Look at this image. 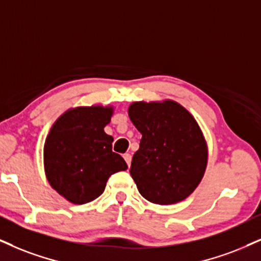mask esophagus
I'll return each mask as SVG.
<instances>
[{"label":"esophagus","mask_w":261,"mask_h":261,"mask_svg":"<svg viewBox=\"0 0 261 261\" xmlns=\"http://www.w3.org/2000/svg\"><path fill=\"white\" fill-rule=\"evenodd\" d=\"M123 159H124L125 162H127L128 167H129V166H130V162H132V156L129 155V153H124V155H123Z\"/></svg>","instance_id":"34e87169"}]
</instances>
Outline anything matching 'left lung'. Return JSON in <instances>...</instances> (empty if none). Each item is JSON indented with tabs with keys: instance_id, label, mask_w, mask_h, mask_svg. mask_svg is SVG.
<instances>
[{
	"instance_id": "left-lung-1",
	"label": "left lung",
	"mask_w": 261,
	"mask_h": 261,
	"mask_svg": "<svg viewBox=\"0 0 261 261\" xmlns=\"http://www.w3.org/2000/svg\"><path fill=\"white\" fill-rule=\"evenodd\" d=\"M128 115L143 136L129 170L140 195L156 204L185 199L201 182L208 161L194 116L173 100L136 101Z\"/></svg>"
}]
</instances>
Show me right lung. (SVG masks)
Masks as SVG:
<instances>
[{
  "instance_id": "obj_1",
  "label": "right lung",
  "mask_w": 261,
  "mask_h": 261,
  "mask_svg": "<svg viewBox=\"0 0 261 261\" xmlns=\"http://www.w3.org/2000/svg\"><path fill=\"white\" fill-rule=\"evenodd\" d=\"M111 106H80L60 116L50 128L43 149L48 181L64 198L85 204L104 192L114 173L128 168L112 151L114 138L104 132Z\"/></svg>"
}]
</instances>
